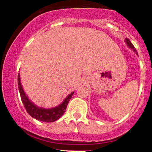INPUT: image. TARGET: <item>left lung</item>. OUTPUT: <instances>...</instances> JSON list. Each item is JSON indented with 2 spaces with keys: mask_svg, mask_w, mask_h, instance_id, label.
<instances>
[{
  "mask_svg": "<svg viewBox=\"0 0 152 152\" xmlns=\"http://www.w3.org/2000/svg\"><path fill=\"white\" fill-rule=\"evenodd\" d=\"M124 41H125V42H126V43L127 46H128L129 48L132 49V50H134V51L135 52V53H137V50H136V49L134 48V45H132V42H130V40H129V39H127V38H126V39H125V40H124ZM137 55H138V54H137Z\"/></svg>",
  "mask_w": 152,
  "mask_h": 152,
  "instance_id": "8db88e82",
  "label": "left lung"
}]
</instances>
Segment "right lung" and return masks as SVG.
Listing matches in <instances>:
<instances>
[{"mask_svg": "<svg viewBox=\"0 0 152 152\" xmlns=\"http://www.w3.org/2000/svg\"><path fill=\"white\" fill-rule=\"evenodd\" d=\"M18 89H19L20 94L21 100H22L23 104L25 107L26 110L28 112V114L32 118L42 122L50 123V122H53L58 120L64 114L67 108V104H68L70 99H71L73 94L74 93V92H72L64 99V101L60 104L56 106V107H53V108H43V107H38L37 105L34 104L29 99L27 95L26 94L25 91L23 88L22 84H21L20 73L18 74Z\"/></svg>", "mask_w": 152, "mask_h": 152, "instance_id": "add662e5", "label": "right lung"}]
</instances>
